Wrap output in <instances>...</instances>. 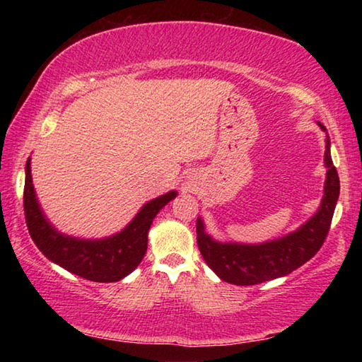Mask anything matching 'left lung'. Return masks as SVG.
Instances as JSON below:
<instances>
[{
    "instance_id": "obj_1",
    "label": "left lung",
    "mask_w": 362,
    "mask_h": 362,
    "mask_svg": "<svg viewBox=\"0 0 362 362\" xmlns=\"http://www.w3.org/2000/svg\"><path fill=\"white\" fill-rule=\"evenodd\" d=\"M321 129L326 131L322 124ZM327 179L320 211L308 222L281 240L263 244L217 243L204 231L203 220L196 222V241L199 252L217 276L230 284L254 286L292 273L313 259L326 241L332 222L340 180L330 158V140H326Z\"/></svg>"
}]
</instances>
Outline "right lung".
<instances>
[{"label":"right lung","mask_w":362,"mask_h":362,"mask_svg":"<svg viewBox=\"0 0 362 362\" xmlns=\"http://www.w3.org/2000/svg\"><path fill=\"white\" fill-rule=\"evenodd\" d=\"M175 196V192H169L146 203L136 218L112 238L94 241L76 240L60 235L42 216L33 189L28 158L23 187V212L30 236L49 260L94 283H115L127 276L142 262L153 218Z\"/></svg>","instance_id":"add662e5"}]
</instances>
